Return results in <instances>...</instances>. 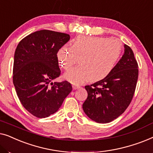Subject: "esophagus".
Instances as JSON below:
<instances>
[{
    "label": "esophagus",
    "instance_id": "obj_1",
    "mask_svg": "<svg viewBox=\"0 0 153 153\" xmlns=\"http://www.w3.org/2000/svg\"><path fill=\"white\" fill-rule=\"evenodd\" d=\"M73 88H74V89L76 90V89H79L81 88V85H79V84H73Z\"/></svg>",
    "mask_w": 153,
    "mask_h": 153
}]
</instances>
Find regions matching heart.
Instances as JSON below:
<instances>
[{"instance_id": "heart-1", "label": "heart", "mask_w": 153, "mask_h": 153, "mask_svg": "<svg viewBox=\"0 0 153 153\" xmlns=\"http://www.w3.org/2000/svg\"><path fill=\"white\" fill-rule=\"evenodd\" d=\"M122 53V44L118 39L102 37H79L72 49L62 47L56 53L59 65L68 70L79 58L80 66L64 74V78L73 83L90 80L97 81L106 78L114 70Z\"/></svg>"}]
</instances>
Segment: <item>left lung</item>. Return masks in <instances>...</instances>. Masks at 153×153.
Wrapping results in <instances>:
<instances>
[{
  "label": "left lung",
  "instance_id": "1",
  "mask_svg": "<svg viewBox=\"0 0 153 153\" xmlns=\"http://www.w3.org/2000/svg\"><path fill=\"white\" fill-rule=\"evenodd\" d=\"M124 48V54L109 75L85 86L88 97L83 104V110L96 123H107L116 119L132 100L139 67L131 48L126 45Z\"/></svg>",
  "mask_w": 153,
  "mask_h": 153
}]
</instances>
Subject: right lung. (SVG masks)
<instances>
[{
  "label": "right lung",
  "instance_id": "right-lung-1",
  "mask_svg": "<svg viewBox=\"0 0 153 153\" xmlns=\"http://www.w3.org/2000/svg\"><path fill=\"white\" fill-rule=\"evenodd\" d=\"M70 35L49 30L31 33L14 53L13 83L24 107L37 118H47L61 106L72 91L70 83L53 81L60 74L56 53Z\"/></svg>",
  "mask_w": 153,
  "mask_h": 153
}]
</instances>
